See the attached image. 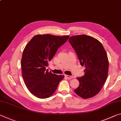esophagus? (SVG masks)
<instances>
[{
    "mask_svg": "<svg viewBox=\"0 0 121 121\" xmlns=\"http://www.w3.org/2000/svg\"><path fill=\"white\" fill-rule=\"evenodd\" d=\"M65 76L68 78L69 80H71L73 78V76H70V75H65Z\"/></svg>",
    "mask_w": 121,
    "mask_h": 121,
    "instance_id": "1",
    "label": "esophagus"
}]
</instances>
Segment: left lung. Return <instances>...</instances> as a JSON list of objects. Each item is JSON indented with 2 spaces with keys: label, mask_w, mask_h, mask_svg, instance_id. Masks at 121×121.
Wrapping results in <instances>:
<instances>
[{
  "label": "left lung",
  "mask_w": 121,
  "mask_h": 121,
  "mask_svg": "<svg viewBox=\"0 0 121 121\" xmlns=\"http://www.w3.org/2000/svg\"><path fill=\"white\" fill-rule=\"evenodd\" d=\"M69 42L77 54L80 64L85 67L84 76L77 78L80 85L74 92L83 99L91 98L99 93L108 77L107 53L102 43L91 36H72Z\"/></svg>",
  "instance_id": "left-lung-1"
}]
</instances>
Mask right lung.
Returning <instances> with one entry per match:
<instances>
[{
	"mask_svg": "<svg viewBox=\"0 0 121 121\" xmlns=\"http://www.w3.org/2000/svg\"><path fill=\"white\" fill-rule=\"evenodd\" d=\"M69 36L38 34L28 42L23 51L21 66L24 83L30 93L40 99L51 96L64 75L46 70L48 61Z\"/></svg>",
	"mask_w": 121,
	"mask_h": 121,
	"instance_id": "right-lung-1",
	"label": "right lung"
}]
</instances>
